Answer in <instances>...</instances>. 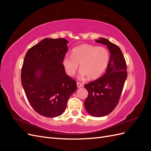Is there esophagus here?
Returning <instances> with one entry per match:
<instances>
[{"label": "esophagus", "instance_id": "esophagus-1", "mask_svg": "<svg viewBox=\"0 0 151 151\" xmlns=\"http://www.w3.org/2000/svg\"><path fill=\"white\" fill-rule=\"evenodd\" d=\"M77 88H81V87L82 86V84L80 83H77Z\"/></svg>", "mask_w": 151, "mask_h": 151}]
</instances>
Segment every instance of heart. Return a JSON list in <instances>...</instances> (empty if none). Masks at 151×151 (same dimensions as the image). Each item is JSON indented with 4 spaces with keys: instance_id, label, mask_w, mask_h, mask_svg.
Here are the masks:
<instances>
[{
    "instance_id": "b5f03b06",
    "label": "heart",
    "mask_w": 151,
    "mask_h": 151,
    "mask_svg": "<svg viewBox=\"0 0 151 151\" xmlns=\"http://www.w3.org/2000/svg\"><path fill=\"white\" fill-rule=\"evenodd\" d=\"M109 62V53L104 47L82 45L75 48L71 56L66 55L62 64L66 74L74 76L80 65L81 75L89 79H96L106 69Z\"/></svg>"
}]
</instances>
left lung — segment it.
Returning a JSON list of instances; mask_svg holds the SVG:
<instances>
[{"instance_id":"1","label":"left lung","mask_w":151,"mask_h":151,"mask_svg":"<svg viewBox=\"0 0 151 151\" xmlns=\"http://www.w3.org/2000/svg\"><path fill=\"white\" fill-rule=\"evenodd\" d=\"M96 42L106 45L110 58L105 74L84 85L88 91L84 107L89 115L101 117L112 112L119 102L127 71L125 58L117 45L103 38H99Z\"/></svg>"}]
</instances>
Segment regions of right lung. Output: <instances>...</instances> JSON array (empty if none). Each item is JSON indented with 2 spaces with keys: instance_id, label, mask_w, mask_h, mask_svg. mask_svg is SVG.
<instances>
[{
  "instance_id": "obj_1",
  "label": "right lung",
  "mask_w": 151,
  "mask_h": 151,
  "mask_svg": "<svg viewBox=\"0 0 151 151\" xmlns=\"http://www.w3.org/2000/svg\"><path fill=\"white\" fill-rule=\"evenodd\" d=\"M68 43L64 38H45L25 55L22 86L31 106L42 116L61 115L77 89L76 82L66 74L62 64Z\"/></svg>"
}]
</instances>
